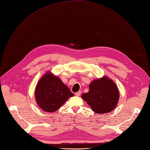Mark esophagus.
<instances>
[{
    "instance_id": "34e87169",
    "label": "esophagus",
    "mask_w": 150,
    "mask_h": 150,
    "mask_svg": "<svg viewBox=\"0 0 150 150\" xmlns=\"http://www.w3.org/2000/svg\"><path fill=\"white\" fill-rule=\"evenodd\" d=\"M81 95V91H78L75 93V95L77 96H79Z\"/></svg>"
}]
</instances>
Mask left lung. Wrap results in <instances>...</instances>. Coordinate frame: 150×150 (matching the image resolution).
<instances>
[{
    "mask_svg": "<svg viewBox=\"0 0 150 150\" xmlns=\"http://www.w3.org/2000/svg\"><path fill=\"white\" fill-rule=\"evenodd\" d=\"M90 90L83 93L82 98L97 113H107L115 109L119 99L117 85L108 77H104L93 81Z\"/></svg>",
    "mask_w": 150,
    "mask_h": 150,
    "instance_id": "obj_1",
    "label": "left lung"
}]
</instances>
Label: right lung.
<instances>
[{"instance_id":"obj_1","label":"right lung","mask_w":150,"mask_h":150,"mask_svg":"<svg viewBox=\"0 0 150 150\" xmlns=\"http://www.w3.org/2000/svg\"><path fill=\"white\" fill-rule=\"evenodd\" d=\"M35 94L38 105L47 112L58 110L69 97L74 95L59 77L50 73L40 80Z\"/></svg>"}]
</instances>
